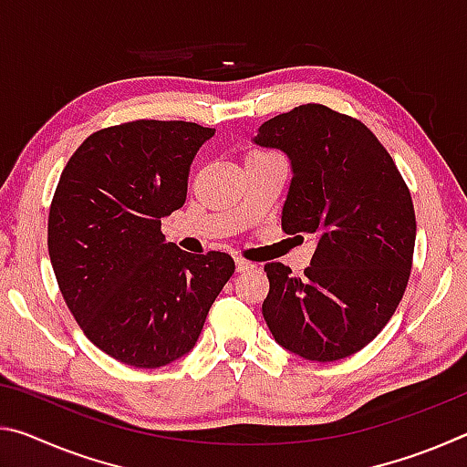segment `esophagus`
Here are the masks:
<instances>
[{"mask_svg": "<svg viewBox=\"0 0 467 467\" xmlns=\"http://www.w3.org/2000/svg\"><path fill=\"white\" fill-rule=\"evenodd\" d=\"M234 265H236V272H249L255 267V264H251V262H247V259H241V257L234 259Z\"/></svg>", "mask_w": 467, "mask_h": 467, "instance_id": "obj_1", "label": "esophagus"}]
</instances>
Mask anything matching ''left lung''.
I'll return each instance as SVG.
<instances>
[{
    "label": "left lung",
    "mask_w": 467,
    "mask_h": 467,
    "mask_svg": "<svg viewBox=\"0 0 467 467\" xmlns=\"http://www.w3.org/2000/svg\"><path fill=\"white\" fill-rule=\"evenodd\" d=\"M253 144L288 156L282 228L317 243L303 275L264 267L267 327L306 360L350 357L391 319L412 270L416 216L404 179L365 123L323 105L265 121Z\"/></svg>",
    "instance_id": "1"
}]
</instances>
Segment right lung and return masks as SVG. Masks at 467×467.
Segmentation results:
<instances>
[{
    "instance_id": "right-lung-1",
    "label": "right lung",
    "mask_w": 467,
    "mask_h": 467,
    "mask_svg": "<svg viewBox=\"0 0 467 467\" xmlns=\"http://www.w3.org/2000/svg\"><path fill=\"white\" fill-rule=\"evenodd\" d=\"M214 131L187 121L115 125L86 138L61 172L49 210L55 278L90 342L123 365L185 357L234 272L228 253L195 255L161 233Z\"/></svg>"
}]
</instances>
